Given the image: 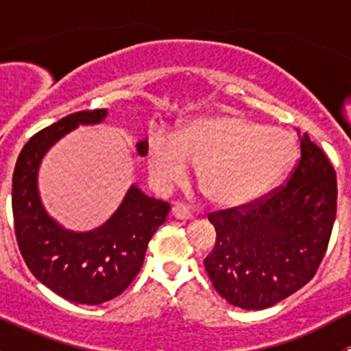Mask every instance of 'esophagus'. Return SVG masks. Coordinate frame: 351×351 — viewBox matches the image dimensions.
I'll return each instance as SVG.
<instances>
[{
    "label": "esophagus",
    "instance_id": "1",
    "mask_svg": "<svg viewBox=\"0 0 351 351\" xmlns=\"http://www.w3.org/2000/svg\"><path fill=\"white\" fill-rule=\"evenodd\" d=\"M171 215L175 219H178V221H192L193 219V214L189 210V208L185 207V205L182 204H175L171 207Z\"/></svg>",
    "mask_w": 351,
    "mask_h": 351
}]
</instances>
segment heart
<instances>
[{
    "label": "heart",
    "instance_id": "heart-1",
    "mask_svg": "<svg viewBox=\"0 0 351 351\" xmlns=\"http://www.w3.org/2000/svg\"><path fill=\"white\" fill-rule=\"evenodd\" d=\"M295 158L285 132L236 113L197 119L173 139L156 137L149 171L159 186L182 182L197 165V183L219 207H243L265 197L287 175Z\"/></svg>",
    "mask_w": 351,
    "mask_h": 351
}]
</instances>
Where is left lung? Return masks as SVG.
Returning a JSON list of instances; mask_svg holds the SVG:
<instances>
[{
    "label": "left lung",
    "mask_w": 351,
    "mask_h": 351,
    "mask_svg": "<svg viewBox=\"0 0 351 351\" xmlns=\"http://www.w3.org/2000/svg\"><path fill=\"white\" fill-rule=\"evenodd\" d=\"M299 134L300 159L287 185L267 198L210 214L217 239L204 260L219 295L261 311L316 275L336 217V173L326 154Z\"/></svg>",
    "instance_id": "left-lung-1"
}]
</instances>
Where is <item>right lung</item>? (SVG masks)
Listing matches in <instances>:
<instances>
[{"mask_svg": "<svg viewBox=\"0 0 351 351\" xmlns=\"http://www.w3.org/2000/svg\"><path fill=\"white\" fill-rule=\"evenodd\" d=\"M107 115L105 108L84 110L40 130L25 144L13 171L15 232L28 270L58 295L86 306L112 300L130 285L143 267L147 243L171 208L132 183L117 210L90 231L67 229L49 214L38 192L42 159L71 130L98 125ZM147 147V137L136 143L139 156H146Z\"/></svg>", "mask_w": 351, "mask_h": 351, "instance_id": "obj_1", "label": "right lung"}]
</instances>
